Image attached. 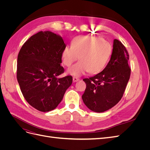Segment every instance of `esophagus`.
Returning a JSON list of instances; mask_svg holds the SVG:
<instances>
[{
    "instance_id": "esophagus-1",
    "label": "esophagus",
    "mask_w": 150,
    "mask_h": 150,
    "mask_svg": "<svg viewBox=\"0 0 150 150\" xmlns=\"http://www.w3.org/2000/svg\"><path fill=\"white\" fill-rule=\"evenodd\" d=\"M72 80H73V82H77V81H78L79 80V78H76V77H73V78H72Z\"/></svg>"
}]
</instances>
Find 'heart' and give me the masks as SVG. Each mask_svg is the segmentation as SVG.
Wrapping results in <instances>:
<instances>
[{
	"label": "heart",
	"instance_id": "b5f03b06",
	"mask_svg": "<svg viewBox=\"0 0 150 150\" xmlns=\"http://www.w3.org/2000/svg\"><path fill=\"white\" fill-rule=\"evenodd\" d=\"M110 42L100 37L79 35L72 40L61 52L63 64L69 67L79 59L80 61L67 69V73L79 77L89 72L96 74L106 66L112 54Z\"/></svg>",
	"mask_w": 150,
	"mask_h": 150
}]
</instances>
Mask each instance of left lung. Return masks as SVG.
I'll list each match as a JSON object with an SVG mask.
<instances>
[{"mask_svg": "<svg viewBox=\"0 0 150 150\" xmlns=\"http://www.w3.org/2000/svg\"><path fill=\"white\" fill-rule=\"evenodd\" d=\"M110 61L103 71L84 79L86 88L82 96L85 105L96 112L110 110L118 103L129 79V54L120 40L115 39Z\"/></svg>", "mask_w": 150, "mask_h": 150, "instance_id": "8db88e82", "label": "left lung"}]
</instances>
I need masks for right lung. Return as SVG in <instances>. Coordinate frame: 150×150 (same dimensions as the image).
Listing matches in <instances>:
<instances>
[{
  "instance_id": "right-lung-1",
  "label": "right lung",
  "mask_w": 150,
  "mask_h": 150,
  "mask_svg": "<svg viewBox=\"0 0 150 150\" xmlns=\"http://www.w3.org/2000/svg\"><path fill=\"white\" fill-rule=\"evenodd\" d=\"M66 46L59 35L40 31L27 40L18 54L17 79L21 92L40 111L54 110L72 83L71 76L58 78L64 71L61 64Z\"/></svg>"
}]
</instances>
